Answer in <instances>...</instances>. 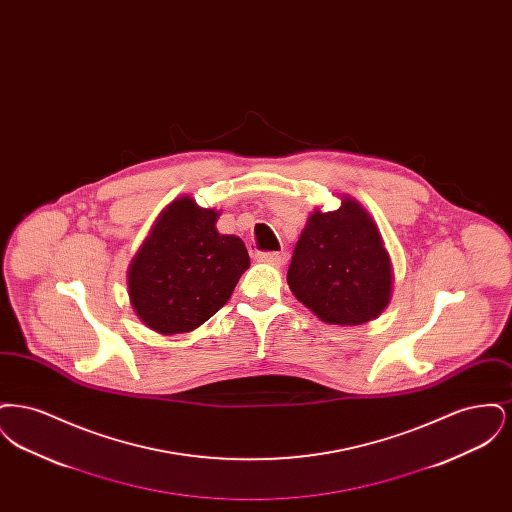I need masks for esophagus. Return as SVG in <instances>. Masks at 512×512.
Segmentation results:
<instances>
[{
	"instance_id": "obj_1",
	"label": "esophagus",
	"mask_w": 512,
	"mask_h": 512,
	"mask_svg": "<svg viewBox=\"0 0 512 512\" xmlns=\"http://www.w3.org/2000/svg\"><path fill=\"white\" fill-rule=\"evenodd\" d=\"M257 261H263V263H270V265H284L286 263V253H280V251H261L255 255Z\"/></svg>"
}]
</instances>
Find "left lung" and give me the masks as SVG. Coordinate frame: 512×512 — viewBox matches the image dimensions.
Masks as SVG:
<instances>
[{
  "label": "left lung",
  "mask_w": 512,
  "mask_h": 512,
  "mask_svg": "<svg viewBox=\"0 0 512 512\" xmlns=\"http://www.w3.org/2000/svg\"><path fill=\"white\" fill-rule=\"evenodd\" d=\"M293 295L320 320L357 326L390 303L393 270L376 222L351 197L338 211H315L288 268Z\"/></svg>",
  "instance_id": "obj_1"
}]
</instances>
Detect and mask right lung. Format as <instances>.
Instances as JSON below:
<instances>
[{
    "label": "right lung",
    "instance_id": "add662e5",
    "mask_svg": "<svg viewBox=\"0 0 512 512\" xmlns=\"http://www.w3.org/2000/svg\"><path fill=\"white\" fill-rule=\"evenodd\" d=\"M219 213L178 197L155 220L128 268L132 309L151 330L190 332L230 299L249 255L238 236L217 232Z\"/></svg>",
    "mask_w": 512,
    "mask_h": 512
}]
</instances>
